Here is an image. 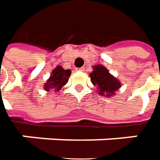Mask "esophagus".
Masks as SVG:
<instances>
[{
	"label": "esophagus",
	"instance_id": "esophagus-1",
	"mask_svg": "<svg viewBox=\"0 0 160 160\" xmlns=\"http://www.w3.org/2000/svg\"><path fill=\"white\" fill-rule=\"evenodd\" d=\"M78 71H83L84 70V68H77Z\"/></svg>",
	"mask_w": 160,
	"mask_h": 160
}]
</instances>
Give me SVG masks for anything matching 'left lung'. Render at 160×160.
<instances>
[{"mask_svg":"<svg viewBox=\"0 0 160 160\" xmlns=\"http://www.w3.org/2000/svg\"><path fill=\"white\" fill-rule=\"evenodd\" d=\"M92 68L90 78L93 85L97 88V92L100 96L113 97L116 94L115 92L122 87V82L110 74L108 68L101 64L94 65Z\"/></svg>","mask_w":160,"mask_h":160,"instance_id":"left-lung-1","label":"left lung"}]
</instances>
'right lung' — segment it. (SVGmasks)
I'll return each instance as SVG.
<instances>
[{
	"instance_id": "right-lung-1",
	"label": "right lung",
	"mask_w": 160,
	"mask_h": 160,
	"mask_svg": "<svg viewBox=\"0 0 160 160\" xmlns=\"http://www.w3.org/2000/svg\"><path fill=\"white\" fill-rule=\"evenodd\" d=\"M70 75V69H64L62 66L58 65L50 74V77L44 83L43 87L47 92H59L67 83Z\"/></svg>"
}]
</instances>
